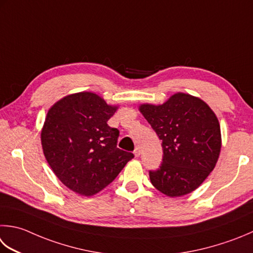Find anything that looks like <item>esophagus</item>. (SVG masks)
I'll return each mask as SVG.
<instances>
[{"mask_svg":"<svg viewBox=\"0 0 253 253\" xmlns=\"http://www.w3.org/2000/svg\"><path fill=\"white\" fill-rule=\"evenodd\" d=\"M133 155H135V157H139L141 155V150L139 147H137L135 150H133Z\"/></svg>","mask_w":253,"mask_h":253,"instance_id":"obj_1","label":"esophagus"}]
</instances>
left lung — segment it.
<instances>
[{
    "instance_id": "obj_1",
    "label": "left lung",
    "mask_w": 253,
    "mask_h": 253,
    "mask_svg": "<svg viewBox=\"0 0 253 253\" xmlns=\"http://www.w3.org/2000/svg\"><path fill=\"white\" fill-rule=\"evenodd\" d=\"M140 112L162 140V163L149 171L152 185L171 197L196 190L219 157L220 126L214 112L184 93L174 94L162 105L143 104Z\"/></svg>"
}]
</instances>
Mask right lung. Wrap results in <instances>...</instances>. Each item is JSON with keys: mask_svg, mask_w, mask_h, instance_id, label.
<instances>
[{"mask_svg": "<svg viewBox=\"0 0 253 253\" xmlns=\"http://www.w3.org/2000/svg\"><path fill=\"white\" fill-rule=\"evenodd\" d=\"M115 112L96 94L81 92L63 97L47 114L44 157L58 179L78 194L102 191L133 158L117 148L120 130L107 125Z\"/></svg>", "mask_w": 253, "mask_h": 253, "instance_id": "right-lung-1", "label": "right lung"}]
</instances>
